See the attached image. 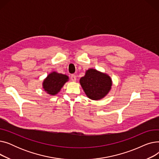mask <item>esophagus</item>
I'll list each match as a JSON object with an SVG mask.
<instances>
[{
  "label": "esophagus",
  "mask_w": 159,
  "mask_h": 159,
  "mask_svg": "<svg viewBox=\"0 0 159 159\" xmlns=\"http://www.w3.org/2000/svg\"><path fill=\"white\" fill-rule=\"evenodd\" d=\"M76 79H77L76 76H75V75H71V80L73 82H75V81H76Z\"/></svg>",
  "instance_id": "obj_1"
}]
</instances>
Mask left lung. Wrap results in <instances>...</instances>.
<instances>
[{
	"label": "left lung",
	"mask_w": 159,
	"mask_h": 159,
	"mask_svg": "<svg viewBox=\"0 0 159 159\" xmlns=\"http://www.w3.org/2000/svg\"><path fill=\"white\" fill-rule=\"evenodd\" d=\"M80 84L88 98L97 101L109 93L112 81L108 75L91 68L80 78Z\"/></svg>",
	"instance_id": "left-lung-1"
}]
</instances>
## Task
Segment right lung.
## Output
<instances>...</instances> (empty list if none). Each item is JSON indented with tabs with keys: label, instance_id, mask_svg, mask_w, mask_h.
<instances>
[{
	"label": "right lung",
	"instance_id": "right-lung-1",
	"mask_svg": "<svg viewBox=\"0 0 159 159\" xmlns=\"http://www.w3.org/2000/svg\"><path fill=\"white\" fill-rule=\"evenodd\" d=\"M68 79L69 77L67 75L53 71L44 80L43 88L48 94L55 95L59 92L65 83L68 81Z\"/></svg>",
	"mask_w": 159,
	"mask_h": 159
}]
</instances>
